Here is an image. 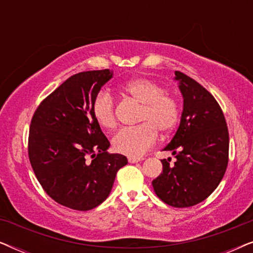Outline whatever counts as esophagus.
<instances>
[{"instance_id": "esophagus-1", "label": "esophagus", "mask_w": 253, "mask_h": 253, "mask_svg": "<svg viewBox=\"0 0 253 253\" xmlns=\"http://www.w3.org/2000/svg\"><path fill=\"white\" fill-rule=\"evenodd\" d=\"M127 160H129L130 164H137V162L141 161V159H138V158H129V159H127Z\"/></svg>"}]
</instances>
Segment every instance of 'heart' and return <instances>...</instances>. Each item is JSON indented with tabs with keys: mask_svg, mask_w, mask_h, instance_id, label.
I'll return each instance as SVG.
<instances>
[{
	"mask_svg": "<svg viewBox=\"0 0 253 253\" xmlns=\"http://www.w3.org/2000/svg\"><path fill=\"white\" fill-rule=\"evenodd\" d=\"M122 92L140 105L138 123L132 129H123L113 138V147L121 154L140 158L153 147L158 131L169 133L178 122L179 108L174 96L165 93L161 85L148 78H136L122 85ZM93 116L107 130L116 126L115 106L112 95L99 92L92 105Z\"/></svg>",
	"mask_w": 253,
	"mask_h": 253,
	"instance_id": "b5f03b06",
	"label": "heart"
}]
</instances>
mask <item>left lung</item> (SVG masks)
<instances>
[{
    "label": "left lung",
    "mask_w": 253,
    "mask_h": 253,
    "mask_svg": "<svg viewBox=\"0 0 253 253\" xmlns=\"http://www.w3.org/2000/svg\"><path fill=\"white\" fill-rule=\"evenodd\" d=\"M183 96L178 129L164 151L176 158L161 160L162 172L152 181L157 196L174 207L205 200L220 184L228 165L229 133L214 96L195 79L175 71Z\"/></svg>",
    "instance_id": "8db88e82"
}]
</instances>
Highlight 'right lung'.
<instances>
[{
    "mask_svg": "<svg viewBox=\"0 0 253 253\" xmlns=\"http://www.w3.org/2000/svg\"><path fill=\"white\" fill-rule=\"evenodd\" d=\"M113 75L105 69L71 76L40 103L31 121L34 174L47 195L69 209L99 206L127 164L124 155L107 152L110 143L93 116L94 98Z\"/></svg>",
    "mask_w": 253,
    "mask_h": 253,
    "instance_id": "1",
    "label": "right lung"
}]
</instances>
